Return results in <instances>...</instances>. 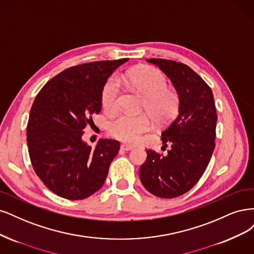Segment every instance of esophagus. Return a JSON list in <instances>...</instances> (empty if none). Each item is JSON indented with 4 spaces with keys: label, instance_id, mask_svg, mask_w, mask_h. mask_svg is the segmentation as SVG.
<instances>
[{
    "label": "esophagus",
    "instance_id": "esophagus-1",
    "mask_svg": "<svg viewBox=\"0 0 254 254\" xmlns=\"http://www.w3.org/2000/svg\"><path fill=\"white\" fill-rule=\"evenodd\" d=\"M120 148H121V150H124V151H130V150H132L133 149V146L132 145H128V144H121V146H120Z\"/></svg>",
    "mask_w": 254,
    "mask_h": 254
}]
</instances>
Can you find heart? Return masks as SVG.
<instances>
[{
    "instance_id": "obj_1",
    "label": "heart",
    "mask_w": 254,
    "mask_h": 254,
    "mask_svg": "<svg viewBox=\"0 0 254 254\" xmlns=\"http://www.w3.org/2000/svg\"><path fill=\"white\" fill-rule=\"evenodd\" d=\"M126 82L144 97L142 110L157 124H165L175 116L179 106L178 94L168 88V81L163 73L152 66H141L127 71ZM120 83L116 77H111L103 86L101 94L102 108L113 113L118 109ZM152 127L146 115L120 114L111 120L109 132L114 137L127 143H137Z\"/></svg>"
}]
</instances>
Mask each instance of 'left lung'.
Wrapping results in <instances>:
<instances>
[{
    "instance_id": "left-lung-1",
    "label": "left lung",
    "mask_w": 254,
    "mask_h": 254,
    "mask_svg": "<svg viewBox=\"0 0 254 254\" xmlns=\"http://www.w3.org/2000/svg\"><path fill=\"white\" fill-rule=\"evenodd\" d=\"M166 73L179 97V113L161 133L163 156L146 150L139 169L143 187L161 198H174L191 190L202 176L215 148L216 109L210 86L188 65L167 59H148Z\"/></svg>"
}]
</instances>
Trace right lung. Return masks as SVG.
<instances>
[{"instance_id": "right-lung-1", "label": "right lung", "mask_w": 254, "mask_h": 254, "mask_svg": "<svg viewBox=\"0 0 254 254\" xmlns=\"http://www.w3.org/2000/svg\"><path fill=\"white\" fill-rule=\"evenodd\" d=\"M128 59L76 65L42 87L31 106L27 146L43 184L60 197L84 199L100 189L120 143L100 139L93 149L82 140L84 127L101 111L108 78Z\"/></svg>"}]
</instances>
